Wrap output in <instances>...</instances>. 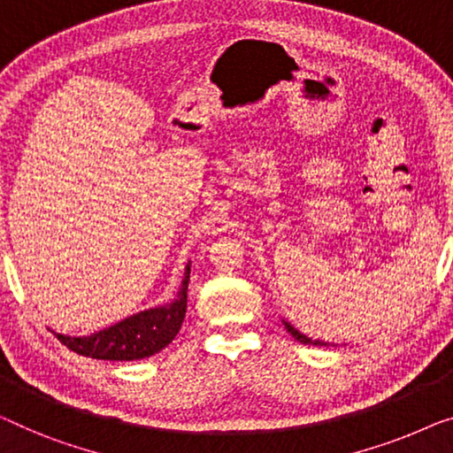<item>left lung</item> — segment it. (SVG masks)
<instances>
[{
    "mask_svg": "<svg viewBox=\"0 0 453 453\" xmlns=\"http://www.w3.org/2000/svg\"><path fill=\"white\" fill-rule=\"evenodd\" d=\"M284 326L288 329V333H290V335L296 339V341H300V343H304V345H329L326 343V341H319V339H312V337H308V335H304L303 331H298L296 326H294L292 323H288V320H284Z\"/></svg>",
    "mask_w": 453,
    "mask_h": 453,
    "instance_id": "obj_1",
    "label": "left lung"
}]
</instances>
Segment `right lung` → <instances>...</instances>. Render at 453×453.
Listing matches in <instances>:
<instances>
[{
	"label": "right lung",
	"instance_id": "1",
	"mask_svg": "<svg viewBox=\"0 0 453 453\" xmlns=\"http://www.w3.org/2000/svg\"><path fill=\"white\" fill-rule=\"evenodd\" d=\"M189 267H192V261H188L180 292L172 303L136 312L133 317L97 333H91L88 337H71L55 333L57 339L80 356L108 359V362H133V359L155 356V353L165 349L181 329L188 308Z\"/></svg>",
	"mask_w": 453,
	"mask_h": 453
}]
</instances>
